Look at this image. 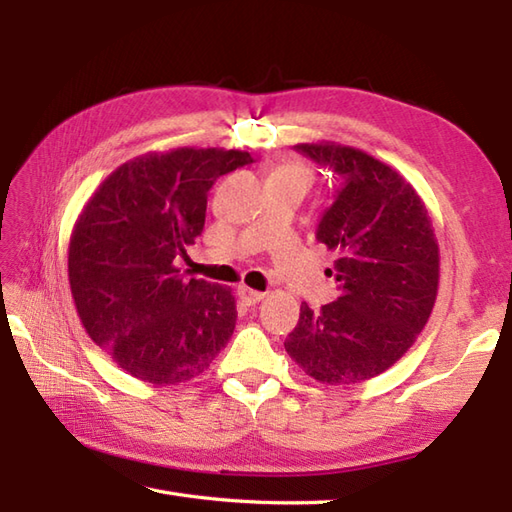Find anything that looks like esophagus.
Returning a JSON list of instances; mask_svg holds the SVG:
<instances>
[{
	"instance_id": "1",
	"label": "esophagus",
	"mask_w": 512,
	"mask_h": 512,
	"mask_svg": "<svg viewBox=\"0 0 512 512\" xmlns=\"http://www.w3.org/2000/svg\"><path fill=\"white\" fill-rule=\"evenodd\" d=\"M237 295H239V299L246 303V306H255V303H259V301L266 297V292H259V290H253V288H248V286H239L237 288Z\"/></svg>"
}]
</instances>
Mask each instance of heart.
<instances>
[{"label":"heart","instance_id":"obj_1","mask_svg":"<svg viewBox=\"0 0 512 512\" xmlns=\"http://www.w3.org/2000/svg\"><path fill=\"white\" fill-rule=\"evenodd\" d=\"M273 176H299L308 182V169L299 165V162H286V165H281L273 171Z\"/></svg>","mask_w":512,"mask_h":512}]
</instances>
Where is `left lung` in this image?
I'll return each mask as SVG.
<instances>
[{
    "label": "left lung",
    "mask_w": 512,
    "mask_h": 512,
    "mask_svg": "<svg viewBox=\"0 0 512 512\" xmlns=\"http://www.w3.org/2000/svg\"><path fill=\"white\" fill-rule=\"evenodd\" d=\"M297 151L345 180L317 239L334 255L336 301L301 306L286 352L323 385H356L400 361L438 297L440 248L411 182L361 149L319 140Z\"/></svg>",
    "instance_id": "8db88e82"
}]
</instances>
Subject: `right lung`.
I'll return each instance as SVG.
<instances>
[{
    "label": "right lung",
    "instance_id": "right-lung-1",
    "mask_svg": "<svg viewBox=\"0 0 512 512\" xmlns=\"http://www.w3.org/2000/svg\"><path fill=\"white\" fill-rule=\"evenodd\" d=\"M248 151H147L85 202L68 248L76 312L90 339L134 378L176 385L209 369L235 330L233 290L187 279L176 259L202 233L213 182Z\"/></svg>",
    "mask_w": 512,
    "mask_h": 512
}]
</instances>
